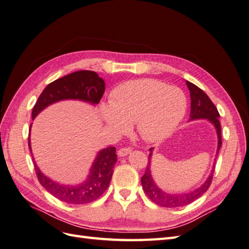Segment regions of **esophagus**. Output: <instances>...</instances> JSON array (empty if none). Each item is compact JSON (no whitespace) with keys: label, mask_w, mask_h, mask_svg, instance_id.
<instances>
[{"label":"esophagus","mask_w":249,"mask_h":249,"mask_svg":"<svg viewBox=\"0 0 249 249\" xmlns=\"http://www.w3.org/2000/svg\"><path fill=\"white\" fill-rule=\"evenodd\" d=\"M131 151H132L131 147H122V148H120L118 150V155L120 157H125V156H127L128 154H130Z\"/></svg>","instance_id":"esophagus-1"}]
</instances>
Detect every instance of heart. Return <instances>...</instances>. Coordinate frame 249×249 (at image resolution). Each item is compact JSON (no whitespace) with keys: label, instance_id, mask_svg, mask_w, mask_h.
<instances>
[{"label":"heart","instance_id":"1","mask_svg":"<svg viewBox=\"0 0 249 249\" xmlns=\"http://www.w3.org/2000/svg\"><path fill=\"white\" fill-rule=\"evenodd\" d=\"M187 107L181 89L151 79L133 80L119 85L111 93L110 105H102L106 124L125 132L129 123L146 141L166 138L181 122Z\"/></svg>","mask_w":249,"mask_h":249}]
</instances>
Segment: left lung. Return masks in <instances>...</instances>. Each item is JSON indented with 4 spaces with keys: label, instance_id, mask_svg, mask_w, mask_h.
Wrapping results in <instances>:
<instances>
[{
    "label": "left lung",
    "instance_id": "left-lung-1",
    "mask_svg": "<svg viewBox=\"0 0 249 249\" xmlns=\"http://www.w3.org/2000/svg\"><path fill=\"white\" fill-rule=\"evenodd\" d=\"M186 84L190 91V99H191L189 120L207 119L214 125L216 133H218V139H219L218 151H216V155H218L222 145L221 124L219 121L220 113L218 109H216L214 104L212 102V100L208 98V95L204 92L201 88H199L196 85L193 84V83H190L188 81H186ZM149 150H150V154L148 156L147 167H146L144 176L141 178V183L146 196H147L152 202L156 203L157 205L162 206V207H179V206L187 205V204L193 203L196 199H199V197L205 194L208 190V188L210 187V184L213 182L215 165H213V170L212 173H210L208 179L199 188H196L193 191H189V193L179 194V195H171V194L164 193L163 190H161L156 185L154 180H152V177L150 174V159H151L152 148H150Z\"/></svg>",
    "mask_w": 249,
    "mask_h": 249
}]
</instances>
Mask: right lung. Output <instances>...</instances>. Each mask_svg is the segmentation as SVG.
Instances as JSON below:
<instances>
[{
  "mask_svg": "<svg viewBox=\"0 0 249 249\" xmlns=\"http://www.w3.org/2000/svg\"><path fill=\"white\" fill-rule=\"evenodd\" d=\"M104 91V80L100 78L97 72L79 70L48 84L35 104L31 117L35 119L44 108L61 100H82L98 104ZM28 145L31 150L29 139ZM116 162V147L101 150L92 164L90 175L84 183L76 186H64L44 176L34 161L36 175L41 185L56 199L68 204H87L103 195L109 186Z\"/></svg>",
  "mask_w": 249,
  "mask_h": 249,
  "instance_id": "obj_1",
  "label": "right lung"
}]
</instances>
